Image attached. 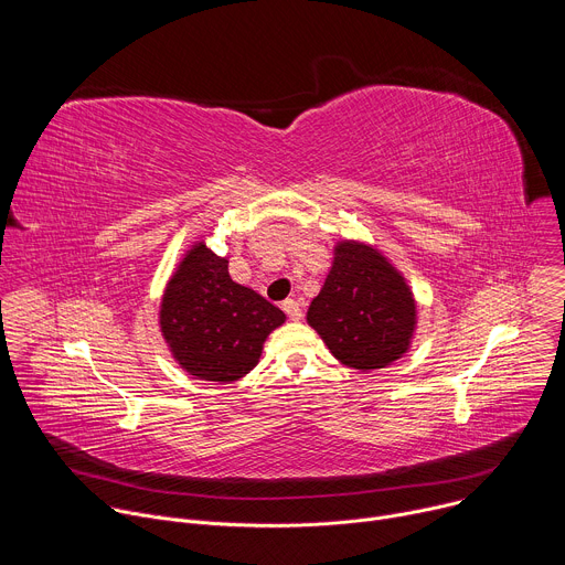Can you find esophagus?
<instances>
[{"label": "esophagus", "mask_w": 565, "mask_h": 565, "mask_svg": "<svg viewBox=\"0 0 565 565\" xmlns=\"http://www.w3.org/2000/svg\"><path fill=\"white\" fill-rule=\"evenodd\" d=\"M281 308H284V312L292 319V321H297V319H301V303L297 301V299H286L284 303H281Z\"/></svg>", "instance_id": "esophagus-1"}]
</instances>
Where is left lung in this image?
I'll return each instance as SVG.
<instances>
[{
    "label": "left lung",
    "mask_w": 565,
    "mask_h": 565,
    "mask_svg": "<svg viewBox=\"0 0 565 565\" xmlns=\"http://www.w3.org/2000/svg\"><path fill=\"white\" fill-rule=\"evenodd\" d=\"M306 319L342 364L371 371L407 353L416 301L386 257L358 241H342Z\"/></svg>",
    "instance_id": "1"
}]
</instances>
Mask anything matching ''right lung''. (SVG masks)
Wrapping results in <instances>:
<instances>
[{
  "label": "right lung",
  "mask_w": 565,
  "mask_h": 565,
  "mask_svg": "<svg viewBox=\"0 0 565 565\" xmlns=\"http://www.w3.org/2000/svg\"><path fill=\"white\" fill-rule=\"evenodd\" d=\"M284 321L277 306L232 281L227 259L203 241L179 264L160 303V331L174 360L207 382H234L250 373L266 338Z\"/></svg>",
  "instance_id": "add662e5"
}]
</instances>
